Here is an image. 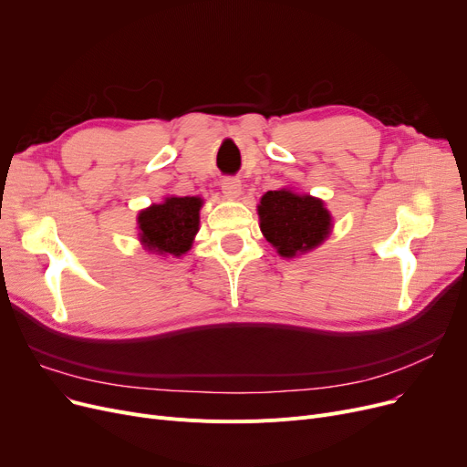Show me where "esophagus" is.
I'll return each instance as SVG.
<instances>
[{"mask_svg": "<svg viewBox=\"0 0 467 467\" xmlns=\"http://www.w3.org/2000/svg\"><path fill=\"white\" fill-rule=\"evenodd\" d=\"M221 191H223L229 201H236L242 192V182L236 178H225L221 182Z\"/></svg>", "mask_w": 467, "mask_h": 467, "instance_id": "34e87169", "label": "esophagus"}]
</instances>
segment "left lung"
<instances>
[{
  "label": "left lung",
  "instance_id": "8db88e82",
  "mask_svg": "<svg viewBox=\"0 0 467 467\" xmlns=\"http://www.w3.org/2000/svg\"><path fill=\"white\" fill-rule=\"evenodd\" d=\"M257 213L263 236L284 259H296L322 246L333 229V215L322 199L287 187L266 191Z\"/></svg>",
  "mask_w": 467,
  "mask_h": 467
}]
</instances>
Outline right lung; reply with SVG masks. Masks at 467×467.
<instances>
[{
  "label": "right lung",
  "mask_w": 467,
  "mask_h": 467,
  "mask_svg": "<svg viewBox=\"0 0 467 467\" xmlns=\"http://www.w3.org/2000/svg\"><path fill=\"white\" fill-rule=\"evenodd\" d=\"M201 196H164L159 204L140 210L138 240L150 254L161 257H182L192 248L199 233Z\"/></svg>",
  "instance_id": "obj_1"
}]
</instances>
